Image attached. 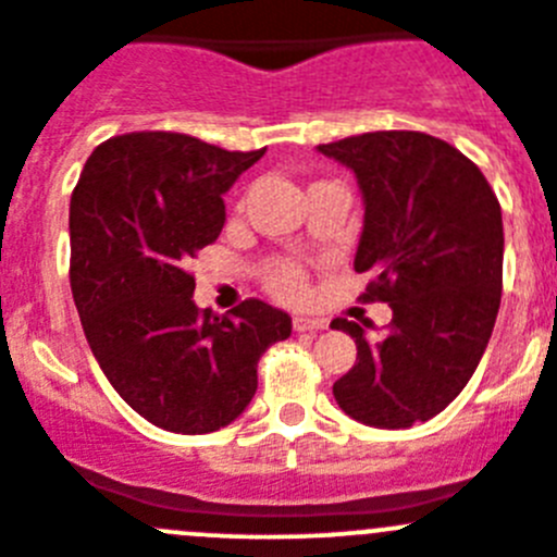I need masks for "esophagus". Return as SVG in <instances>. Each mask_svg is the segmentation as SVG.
<instances>
[{"instance_id":"obj_1","label":"esophagus","mask_w":557,"mask_h":557,"mask_svg":"<svg viewBox=\"0 0 557 557\" xmlns=\"http://www.w3.org/2000/svg\"><path fill=\"white\" fill-rule=\"evenodd\" d=\"M329 323L323 318H310V315H294V329L296 332H321Z\"/></svg>"}]
</instances>
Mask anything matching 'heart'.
I'll list each match as a JSON object with an SVG mask.
<instances>
[{
    "mask_svg": "<svg viewBox=\"0 0 557 557\" xmlns=\"http://www.w3.org/2000/svg\"><path fill=\"white\" fill-rule=\"evenodd\" d=\"M267 285L272 288V294L283 296V299H294V296L301 294L305 277H301V269L296 267V263L277 261V263H272V267H269Z\"/></svg>",
    "mask_w": 557,
    "mask_h": 557,
    "instance_id": "obj_1",
    "label": "heart"
}]
</instances>
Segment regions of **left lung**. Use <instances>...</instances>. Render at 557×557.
<instances>
[{"label":"left lung","mask_w":557,"mask_h":557,"mask_svg":"<svg viewBox=\"0 0 557 557\" xmlns=\"http://www.w3.org/2000/svg\"><path fill=\"white\" fill-rule=\"evenodd\" d=\"M318 152L359 182L364 225L354 269L372 274L364 299L392 307L381 339L332 321L356 343L334 399L370 428L428 422L466 388L493 334L504 288L498 198L460 149L428 133L377 129Z\"/></svg>","instance_id":"left-lung-1"}]
</instances>
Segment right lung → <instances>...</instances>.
I'll return each instance as SVG.
<instances>
[{"instance_id":"add662e5","label":"right lung","mask_w":557,"mask_h":557,"mask_svg":"<svg viewBox=\"0 0 557 557\" xmlns=\"http://www.w3.org/2000/svg\"><path fill=\"white\" fill-rule=\"evenodd\" d=\"M182 133L108 138L70 198V288L86 343L119 397L154 428L203 435L242 416L258 359L290 337L261 299L198 310L187 261L225 225L223 196L263 158Z\"/></svg>"}]
</instances>
